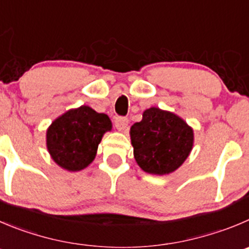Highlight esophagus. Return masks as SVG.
<instances>
[{"label": "esophagus", "instance_id": "obj_1", "mask_svg": "<svg viewBox=\"0 0 249 249\" xmlns=\"http://www.w3.org/2000/svg\"><path fill=\"white\" fill-rule=\"evenodd\" d=\"M127 126H128V118L122 117V116H117L115 118V127L118 131H126Z\"/></svg>", "mask_w": 249, "mask_h": 249}]
</instances>
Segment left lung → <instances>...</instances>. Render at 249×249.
Instances as JSON below:
<instances>
[{
	"label": "left lung",
	"instance_id": "obj_1",
	"mask_svg": "<svg viewBox=\"0 0 249 249\" xmlns=\"http://www.w3.org/2000/svg\"><path fill=\"white\" fill-rule=\"evenodd\" d=\"M137 164L148 174L166 175L178 169L193 146V131L169 111L150 107L131 127Z\"/></svg>",
	"mask_w": 249,
	"mask_h": 249
}]
</instances>
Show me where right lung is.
I'll return each instance as SVG.
<instances>
[{
  "label": "right lung",
  "instance_id": "obj_1",
  "mask_svg": "<svg viewBox=\"0 0 249 249\" xmlns=\"http://www.w3.org/2000/svg\"><path fill=\"white\" fill-rule=\"evenodd\" d=\"M112 124L105 113L89 106L70 110L52 122L46 133V144L56 164L68 171H79L96 155L104 133Z\"/></svg>",
  "mask_w": 249,
  "mask_h": 249
}]
</instances>
